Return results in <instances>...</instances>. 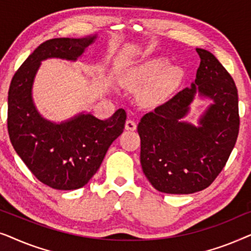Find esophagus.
Listing matches in <instances>:
<instances>
[{"mask_svg": "<svg viewBox=\"0 0 251 251\" xmlns=\"http://www.w3.org/2000/svg\"><path fill=\"white\" fill-rule=\"evenodd\" d=\"M126 129L130 130V131H133V130L137 129V123L133 121V120H126Z\"/></svg>", "mask_w": 251, "mask_h": 251, "instance_id": "1", "label": "esophagus"}]
</instances>
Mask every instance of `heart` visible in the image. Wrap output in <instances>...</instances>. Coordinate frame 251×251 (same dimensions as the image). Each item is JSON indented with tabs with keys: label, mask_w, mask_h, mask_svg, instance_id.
Instances as JSON below:
<instances>
[{
	"label": "heart",
	"mask_w": 251,
	"mask_h": 251,
	"mask_svg": "<svg viewBox=\"0 0 251 251\" xmlns=\"http://www.w3.org/2000/svg\"><path fill=\"white\" fill-rule=\"evenodd\" d=\"M167 66L168 60L166 58H154L136 67L129 74L126 81L130 85H142L155 78L156 80L147 88L145 97L149 100H157L166 96L179 78V70Z\"/></svg>",
	"instance_id": "b5f03b06"
}]
</instances>
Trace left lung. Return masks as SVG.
<instances>
[{"label": "left lung", "instance_id": "left-lung-1", "mask_svg": "<svg viewBox=\"0 0 251 251\" xmlns=\"http://www.w3.org/2000/svg\"><path fill=\"white\" fill-rule=\"evenodd\" d=\"M197 78L140 120V163L155 190L191 194L207 188L227 162L239 135L234 81L217 58L197 48ZM198 92L213 104L195 127L182 121Z\"/></svg>", "mask_w": 251, "mask_h": 251}]
</instances>
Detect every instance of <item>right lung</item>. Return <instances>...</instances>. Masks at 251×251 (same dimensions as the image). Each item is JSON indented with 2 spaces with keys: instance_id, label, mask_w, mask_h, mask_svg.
Wrapping results in <instances>:
<instances>
[{
  "instance_id": "1",
  "label": "right lung",
  "mask_w": 251,
  "mask_h": 251,
  "mask_svg": "<svg viewBox=\"0 0 251 251\" xmlns=\"http://www.w3.org/2000/svg\"><path fill=\"white\" fill-rule=\"evenodd\" d=\"M96 35L48 40L13 75L8 94V131L13 149L40 181L54 190L83 187L97 173L111 144L123 132L126 113L120 108L107 120L78 114L66 122L40 115L32 98L34 77L48 58L76 60Z\"/></svg>"
}]
</instances>
